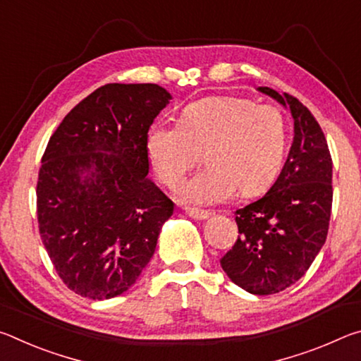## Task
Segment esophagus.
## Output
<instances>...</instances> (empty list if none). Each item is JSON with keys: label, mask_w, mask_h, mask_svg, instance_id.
Instances as JSON below:
<instances>
[{"label": "esophagus", "mask_w": 361, "mask_h": 361, "mask_svg": "<svg viewBox=\"0 0 361 361\" xmlns=\"http://www.w3.org/2000/svg\"><path fill=\"white\" fill-rule=\"evenodd\" d=\"M186 215L192 219H199V221H202V219L209 218L212 213L207 212V210H197V209H186Z\"/></svg>", "instance_id": "obj_1"}]
</instances>
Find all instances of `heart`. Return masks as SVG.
<instances>
[{
    "mask_svg": "<svg viewBox=\"0 0 361 361\" xmlns=\"http://www.w3.org/2000/svg\"><path fill=\"white\" fill-rule=\"evenodd\" d=\"M282 109L239 97H210L188 105L181 124L157 122L146 137L152 169L176 188L207 151L204 172L178 191L188 205L228 202L237 191L258 194L277 178L288 151Z\"/></svg>",
    "mask_w": 361,
    "mask_h": 361,
    "instance_id": "b5f03b06",
    "label": "heart"
}]
</instances>
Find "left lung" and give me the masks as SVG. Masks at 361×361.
Returning <instances> with one entry per match:
<instances>
[{
  "label": "left lung",
  "mask_w": 361,
  "mask_h": 361,
  "mask_svg": "<svg viewBox=\"0 0 361 361\" xmlns=\"http://www.w3.org/2000/svg\"><path fill=\"white\" fill-rule=\"evenodd\" d=\"M258 90L290 109L295 137L271 189L235 210L240 237L219 262L237 286L262 296L298 282L325 243L333 204V161L322 127L301 102L271 87Z\"/></svg>",
  "instance_id": "1"
}]
</instances>
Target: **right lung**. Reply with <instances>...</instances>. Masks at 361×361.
<instances>
[{"label": "right lung", "mask_w": 361, "mask_h": 361, "mask_svg": "<svg viewBox=\"0 0 361 361\" xmlns=\"http://www.w3.org/2000/svg\"><path fill=\"white\" fill-rule=\"evenodd\" d=\"M170 99L157 84L102 85L49 140L36 188L39 234L76 295H122L154 255L173 202L149 178L146 137Z\"/></svg>", "instance_id": "1"}]
</instances>
